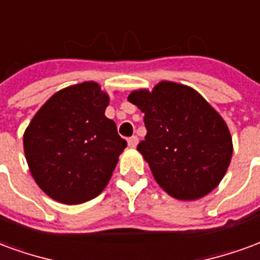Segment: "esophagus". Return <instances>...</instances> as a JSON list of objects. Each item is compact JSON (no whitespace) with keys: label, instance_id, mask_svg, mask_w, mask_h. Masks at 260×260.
I'll use <instances>...</instances> for the list:
<instances>
[{"label":"esophagus","instance_id":"1","mask_svg":"<svg viewBox=\"0 0 260 260\" xmlns=\"http://www.w3.org/2000/svg\"><path fill=\"white\" fill-rule=\"evenodd\" d=\"M136 145H138V138H136V136H132V138L128 139V146L136 147Z\"/></svg>","mask_w":260,"mask_h":260}]
</instances>
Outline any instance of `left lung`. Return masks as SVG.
<instances>
[{"instance_id": "obj_1", "label": "left lung", "mask_w": 260, "mask_h": 260, "mask_svg": "<svg viewBox=\"0 0 260 260\" xmlns=\"http://www.w3.org/2000/svg\"><path fill=\"white\" fill-rule=\"evenodd\" d=\"M145 113L147 134L138 145L158 185L180 201H196L223 180L233 156V139L221 115L189 86L161 80L131 91Z\"/></svg>"}]
</instances>
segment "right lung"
<instances>
[{"mask_svg":"<svg viewBox=\"0 0 260 260\" xmlns=\"http://www.w3.org/2000/svg\"><path fill=\"white\" fill-rule=\"evenodd\" d=\"M110 97L96 82L61 89L44 103L23 134L31 177L65 205L96 198L107 186L126 142L104 113Z\"/></svg>","mask_w":260,"mask_h":260,"instance_id":"1","label":"right lung"}]
</instances>
